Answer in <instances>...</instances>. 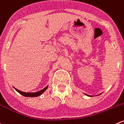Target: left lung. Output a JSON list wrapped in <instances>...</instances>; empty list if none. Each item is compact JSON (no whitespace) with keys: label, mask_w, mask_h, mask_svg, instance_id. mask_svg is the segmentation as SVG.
I'll return each mask as SVG.
<instances>
[{"label":"left lung","mask_w":124,"mask_h":124,"mask_svg":"<svg viewBox=\"0 0 124 124\" xmlns=\"http://www.w3.org/2000/svg\"><path fill=\"white\" fill-rule=\"evenodd\" d=\"M101 94H102V93H101ZM100 94H99V95H100ZM86 96H89V95H87V94H86Z\"/></svg>","instance_id":"obj_1"}]
</instances>
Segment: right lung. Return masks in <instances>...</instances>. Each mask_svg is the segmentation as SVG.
Instances as JSON below:
<instances>
[{"instance_id":"right-lung-1","label":"right lung","mask_w":124,"mask_h":124,"mask_svg":"<svg viewBox=\"0 0 124 124\" xmlns=\"http://www.w3.org/2000/svg\"><path fill=\"white\" fill-rule=\"evenodd\" d=\"M48 85H47L46 87H45L44 89H42V90H40V91H37V92H35V93H25V92H23V91H20V90L15 88L14 87V88H15V90H16L19 93H20V94H22V96H24L25 97H31V98H32V97H38L39 96L41 95L43 93H44V91L48 88Z\"/></svg>"}]
</instances>
